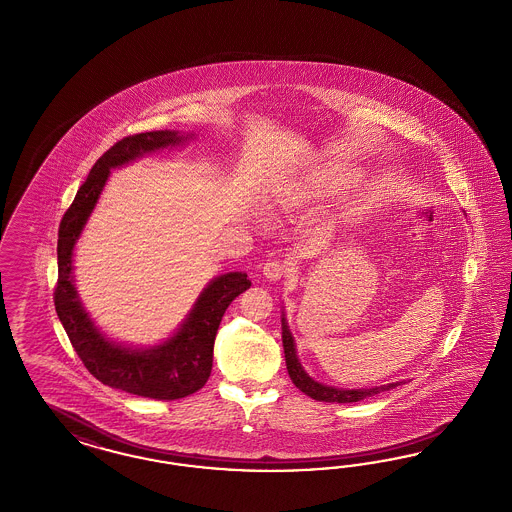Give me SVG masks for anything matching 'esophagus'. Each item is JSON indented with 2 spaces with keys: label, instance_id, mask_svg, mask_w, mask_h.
Listing matches in <instances>:
<instances>
[{
  "label": "esophagus",
  "instance_id": "34e87169",
  "mask_svg": "<svg viewBox=\"0 0 512 512\" xmlns=\"http://www.w3.org/2000/svg\"><path fill=\"white\" fill-rule=\"evenodd\" d=\"M263 274L270 282H278L289 274V266L285 265L283 261L272 259V261H266L265 266H263Z\"/></svg>",
  "mask_w": 512,
  "mask_h": 512
}]
</instances>
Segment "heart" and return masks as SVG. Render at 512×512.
<instances>
[{
	"label": "heart",
	"instance_id": "1",
	"mask_svg": "<svg viewBox=\"0 0 512 512\" xmlns=\"http://www.w3.org/2000/svg\"><path fill=\"white\" fill-rule=\"evenodd\" d=\"M319 181H321L323 191L329 194L346 193L353 185V177L346 176L344 172H325V174H321ZM293 196H295V194H289L287 198L276 202V210H282V208H285V204L293 202V200H295Z\"/></svg>",
	"mask_w": 512,
	"mask_h": 512
}]
</instances>
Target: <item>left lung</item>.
<instances>
[{"instance_id":"left-lung-1","label":"left lung","mask_w":512,"mask_h":512,"mask_svg":"<svg viewBox=\"0 0 512 512\" xmlns=\"http://www.w3.org/2000/svg\"><path fill=\"white\" fill-rule=\"evenodd\" d=\"M282 340L283 352H285V365H287V372H289L293 384L302 393H306L308 397H312L316 401H325V403H357V401L374 397V395H378L382 391H389V389L401 386V382H393V384H388V386L369 389H338L331 388V386H323V384H319L316 380H312L302 369L299 357H297V350H295V340L291 336V331L287 327L285 318H282Z\"/></svg>"}]
</instances>
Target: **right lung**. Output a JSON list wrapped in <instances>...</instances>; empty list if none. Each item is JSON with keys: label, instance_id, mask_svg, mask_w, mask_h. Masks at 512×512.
I'll return each instance as SVG.
<instances>
[{"label": "right lung", "instance_id": "add662e5", "mask_svg": "<svg viewBox=\"0 0 512 512\" xmlns=\"http://www.w3.org/2000/svg\"><path fill=\"white\" fill-rule=\"evenodd\" d=\"M187 140L172 130H157L126 136L96 160L89 177L79 187L58 229V282L54 287V308L62 321L73 350L87 371L109 388L126 393L174 401L202 388L212 372L213 342L221 318L230 302L249 289L246 272H229L215 278L196 300L191 314L176 335L149 350H132L102 335L77 297L71 257L111 168L123 166L145 153Z\"/></svg>", "mask_w": 512, "mask_h": 512}]
</instances>
